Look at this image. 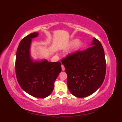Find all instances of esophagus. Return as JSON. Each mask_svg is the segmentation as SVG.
<instances>
[{"mask_svg": "<svg viewBox=\"0 0 122 122\" xmlns=\"http://www.w3.org/2000/svg\"><path fill=\"white\" fill-rule=\"evenodd\" d=\"M61 68H62V71H65V67H64V65H62H62H61Z\"/></svg>", "mask_w": 122, "mask_h": 122, "instance_id": "1", "label": "esophagus"}]
</instances>
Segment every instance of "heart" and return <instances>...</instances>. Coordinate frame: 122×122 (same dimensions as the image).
Wrapping results in <instances>:
<instances>
[{
	"mask_svg": "<svg viewBox=\"0 0 122 122\" xmlns=\"http://www.w3.org/2000/svg\"><path fill=\"white\" fill-rule=\"evenodd\" d=\"M75 45V48H74V51H77L81 48L83 45V43L80 41H79L78 39H75L72 40L69 43V46Z\"/></svg>",
	"mask_w": 122,
	"mask_h": 122,
	"instance_id": "obj_1",
	"label": "heart"
}]
</instances>
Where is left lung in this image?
Masks as SVG:
<instances>
[{
  "label": "left lung",
  "instance_id": "left-lung-1",
  "mask_svg": "<svg viewBox=\"0 0 122 122\" xmlns=\"http://www.w3.org/2000/svg\"><path fill=\"white\" fill-rule=\"evenodd\" d=\"M61 62L68 76V89L76 97L89 96L103 84L106 72L104 51L95 38L91 47L69 54Z\"/></svg>",
  "mask_w": 122,
  "mask_h": 122
}]
</instances>
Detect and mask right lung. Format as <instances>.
Segmentation results:
<instances>
[{"label": "right lung", "mask_w": 122, "mask_h": 122, "mask_svg": "<svg viewBox=\"0 0 122 122\" xmlns=\"http://www.w3.org/2000/svg\"><path fill=\"white\" fill-rule=\"evenodd\" d=\"M38 33H31L19 43L16 54L15 72L20 87L28 94L45 98L51 94L56 80L61 71L60 62H48L46 60L34 61L30 56L32 39Z\"/></svg>", "instance_id": "1"}]
</instances>
